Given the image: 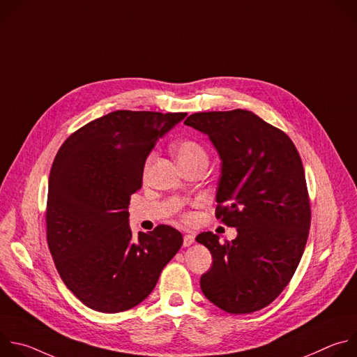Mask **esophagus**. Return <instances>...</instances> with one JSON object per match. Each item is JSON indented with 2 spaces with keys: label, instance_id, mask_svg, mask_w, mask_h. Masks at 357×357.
I'll use <instances>...</instances> for the list:
<instances>
[{
  "label": "esophagus",
  "instance_id": "esophagus-1",
  "mask_svg": "<svg viewBox=\"0 0 357 357\" xmlns=\"http://www.w3.org/2000/svg\"><path fill=\"white\" fill-rule=\"evenodd\" d=\"M195 243V236L193 234H185L183 236V247H189Z\"/></svg>",
  "mask_w": 357,
  "mask_h": 357
}]
</instances>
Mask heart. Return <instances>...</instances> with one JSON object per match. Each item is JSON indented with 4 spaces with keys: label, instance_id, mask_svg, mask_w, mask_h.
Returning <instances> with one entry per match:
<instances>
[{
    "label": "heart",
    "instance_id": "1",
    "mask_svg": "<svg viewBox=\"0 0 357 357\" xmlns=\"http://www.w3.org/2000/svg\"><path fill=\"white\" fill-rule=\"evenodd\" d=\"M174 151L179 165H186L197 161H208V154L205 148H203L200 144H197L196 141H190V139L181 141L175 145ZM151 160H152V155L148 158L146 165L151 162Z\"/></svg>",
    "mask_w": 357,
    "mask_h": 357
}]
</instances>
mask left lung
Returning a JSON list of instances; mask_svg holds the SVG:
<instances>
[{"instance_id": "8db88e82", "label": "left lung", "mask_w": 357, "mask_h": 357, "mask_svg": "<svg viewBox=\"0 0 357 357\" xmlns=\"http://www.w3.org/2000/svg\"><path fill=\"white\" fill-rule=\"evenodd\" d=\"M185 124L216 148V218L237 229L225 244L212 231L197 234L213 259L200 277L202 292L229 314L263 310L291 281L308 240L311 206L301 157L284 131L248 110L195 113Z\"/></svg>"}]
</instances>
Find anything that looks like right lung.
<instances>
[{
  "mask_svg": "<svg viewBox=\"0 0 357 357\" xmlns=\"http://www.w3.org/2000/svg\"><path fill=\"white\" fill-rule=\"evenodd\" d=\"M185 117L117 110L75 131L58 151L47 188V245L65 285L94 311L134 308L182 245V234L167 225L134 236L128 205L149 152Z\"/></svg>",
  "mask_w": 357,
  "mask_h": 357,
  "instance_id": "1",
  "label": "right lung"
}]
</instances>
